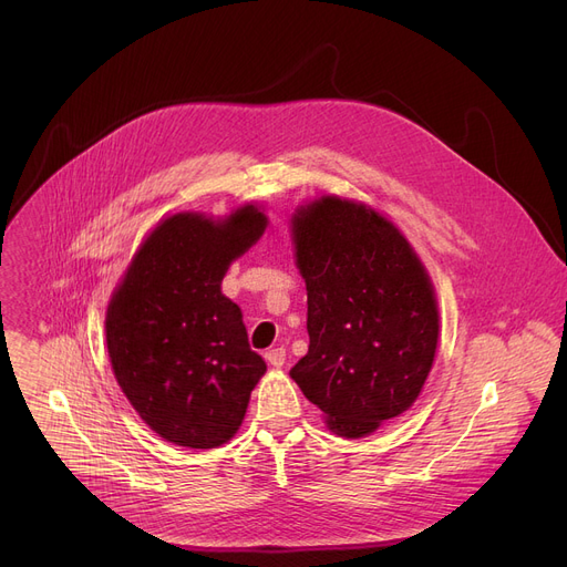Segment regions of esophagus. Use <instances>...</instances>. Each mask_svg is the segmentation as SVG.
<instances>
[{
	"mask_svg": "<svg viewBox=\"0 0 567 567\" xmlns=\"http://www.w3.org/2000/svg\"><path fill=\"white\" fill-rule=\"evenodd\" d=\"M285 355H287V351L282 347H276V349H268L264 359H266V363L271 365V368H282L285 365Z\"/></svg>",
	"mask_w": 567,
	"mask_h": 567,
	"instance_id": "esophagus-1",
	"label": "esophagus"
}]
</instances>
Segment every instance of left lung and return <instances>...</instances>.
<instances>
[{
  "label": "left lung",
  "instance_id": "1",
  "mask_svg": "<svg viewBox=\"0 0 567 567\" xmlns=\"http://www.w3.org/2000/svg\"><path fill=\"white\" fill-rule=\"evenodd\" d=\"M310 347L289 374L333 434L361 439L419 400L439 344L434 285L370 204L321 195L291 214Z\"/></svg>",
  "mask_w": 567,
  "mask_h": 567
}]
</instances>
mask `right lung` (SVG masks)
<instances>
[{"label":"right lung","mask_w":567,"mask_h":567,"mask_svg":"<svg viewBox=\"0 0 567 567\" xmlns=\"http://www.w3.org/2000/svg\"><path fill=\"white\" fill-rule=\"evenodd\" d=\"M268 225L255 202L223 218L182 212L144 236L105 312L114 379L140 419L184 449H218L266 372L220 285Z\"/></svg>","instance_id":"1"}]
</instances>
